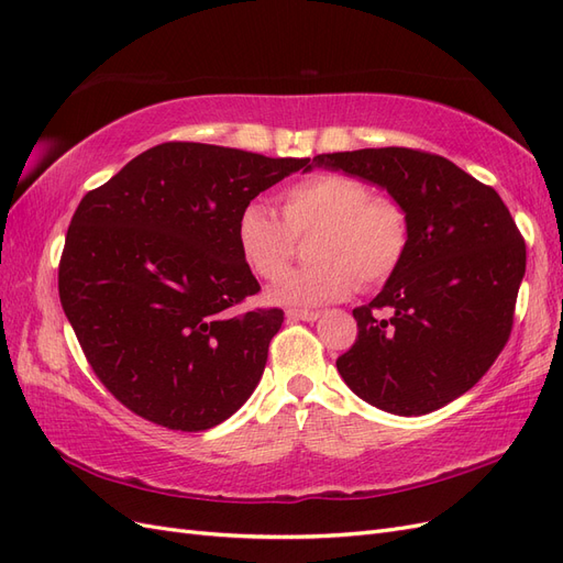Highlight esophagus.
Returning <instances> with one entry per match:
<instances>
[{
    "label": "esophagus",
    "instance_id": "1",
    "mask_svg": "<svg viewBox=\"0 0 563 563\" xmlns=\"http://www.w3.org/2000/svg\"><path fill=\"white\" fill-rule=\"evenodd\" d=\"M319 314H321L319 310H288L286 312V317L294 319V321H298V319L300 321H317Z\"/></svg>",
    "mask_w": 563,
    "mask_h": 563
}]
</instances>
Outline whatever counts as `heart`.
<instances>
[{"label":"heart","instance_id":"b5f03b06","mask_svg":"<svg viewBox=\"0 0 563 563\" xmlns=\"http://www.w3.org/2000/svg\"><path fill=\"white\" fill-rule=\"evenodd\" d=\"M282 218L261 201H249L236 216L234 240L255 277L277 279L296 251V240L314 230L310 265L284 275L269 288L279 305L340 300L362 288L385 284L399 269L408 249V216L395 197L345 174H312L277 195Z\"/></svg>","mask_w":563,"mask_h":563}]
</instances>
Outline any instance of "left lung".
Returning <instances> with one entry per match:
<instances>
[{"mask_svg":"<svg viewBox=\"0 0 563 563\" xmlns=\"http://www.w3.org/2000/svg\"><path fill=\"white\" fill-rule=\"evenodd\" d=\"M314 164L385 187L411 232L383 291L352 310L360 333L338 373L387 413H432L479 383L512 333L526 272L515 218L493 187L432 152L368 147Z\"/></svg>","mask_w":563,"mask_h":563,"instance_id":"left-lung-1","label":"left lung"}]
</instances>
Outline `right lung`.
<instances>
[{
	"instance_id": "obj_1",
	"label": "right lung",
	"mask_w": 563,
	"mask_h": 563,
	"mask_svg": "<svg viewBox=\"0 0 563 563\" xmlns=\"http://www.w3.org/2000/svg\"><path fill=\"white\" fill-rule=\"evenodd\" d=\"M300 168L310 159L174 141L84 195L58 265L60 305L129 411L201 432L251 397L284 312H236L261 284L234 225L244 203Z\"/></svg>"
}]
</instances>
